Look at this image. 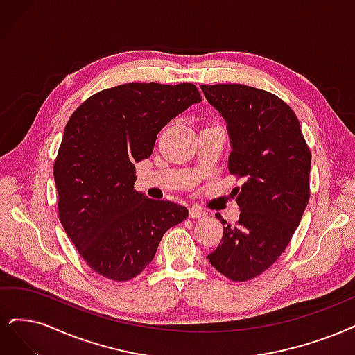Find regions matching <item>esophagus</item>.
<instances>
[{
	"instance_id": "esophagus-1",
	"label": "esophagus",
	"mask_w": 355,
	"mask_h": 355,
	"mask_svg": "<svg viewBox=\"0 0 355 355\" xmlns=\"http://www.w3.org/2000/svg\"><path fill=\"white\" fill-rule=\"evenodd\" d=\"M189 216L191 219H198V218L205 216V212L202 211L199 206H191V207H189Z\"/></svg>"
}]
</instances>
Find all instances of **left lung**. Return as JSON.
<instances>
[{"mask_svg": "<svg viewBox=\"0 0 355 355\" xmlns=\"http://www.w3.org/2000/svg\"><path fill=\"white\" fill-rule=\"evenodd\" d=\"M200 87L227 121L230 173L244 180L237 224L216 214L224 235L207 259L243 282L263 273L290 244L310 198L311 155L297 115L277 95L244 85Z\"/></svg>", "mask_w": 355, "mask_h": 355, "instance_id": "left-lung-1", "label": "left lung"}]
</instances>
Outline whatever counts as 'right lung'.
I'll return each mask as SVG.
<instances>
[{
    "label": "right lung",
    "mask_w": 355,
    "mask_h": 355,
    "mask_svg": "<svg viewBox=\"0 0 355 355\" xmlns=\"http://www.w3.org/2000/svg\"><path fill=\"white\" fill-rule=\"evenodd\" d=\"M202 101L191 83H127L86 99L65 125L54 164L61 224L90 269L112 281L136 278L164 234L187 219L181 205L135 190L136 162L159 131Z\"/></svg>",
    "instance_id": "1"
}]
</instances>
